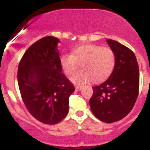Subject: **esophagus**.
<instances>
[{"label": "esophagus", "mask_w": 150, "mask_h": 150, "mask_svg": "<svg viewBox=\"0 0 150 150\" xmlns=\"http://www.w3.org/2000/svg\"><path fill=\"white\" fill-rule=\"evenodd\" d=\"M82 89V87L80 86H75V90L76 91H80Z\"/></svg>", "instance_id": "esophagus-1"}]
</instances>
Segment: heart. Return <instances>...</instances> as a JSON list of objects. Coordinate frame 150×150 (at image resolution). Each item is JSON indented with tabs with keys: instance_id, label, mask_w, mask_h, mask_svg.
Returning a JSON list of instances; mask_svg holds the SVG:
<instances>
[{
	"instance_id": "heart-1",
	"label": "heart",
	"mask_w": 150,
	"mask_h": 150,
	"mask_svg": "<svg viewBox=\"0 0 150 150\" xmlns=\"http://www.w3.org/2000/svg\"><path fill=\"white\" fill-rule=\"evenodd\" d=\"M115 62L112 49L92 44L74 48L72 54L65 53L60 58L62 69L67 75L76 71L81 64L83 70L70 77V80L78 85L92 80L94 82L105 80L112 72Z\"/></svg>"
}]
</instances>
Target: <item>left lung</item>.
Returning a JSON list of instances; mask_svg holds the SVG:
<instances>
[{
    "label": "left lung",
    "mask_w": 150,
    "mask_h": 150,
    "mask_svg": "<svg viewBox=\"0 0 150 150\" xmlns=\"http://www.w3.org/2000/svg\"><path fill=\"white\" fill-rule=\"evenodd\" d=\"M106 42L115 53V66L107 80L92 87L89 105L98 119L111 123L121 120L133 108L138 97L140 73L131 50L116 41Z\"/></svg>",
    "instance_id": "1"
}]
</instances>
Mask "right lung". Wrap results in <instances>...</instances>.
<instances>
[{
	"label": "right lung",
	"instance_id": "obj_1",
	"mask_svg": "<svg viewBox=\"0 0 150 150\" xmlns=\"http://www.w3.org/2000/svg\"><path fill=\"white\" fill-rule=\"evenodd\" d=\"M58 38L43 37L26 51L18 66V82L26 108L43 123L54 125L67 116L73 84L62 73Z\"/></svg>",
	"mask_w": 150,
	"mask_h": 150
}]
</instances>
